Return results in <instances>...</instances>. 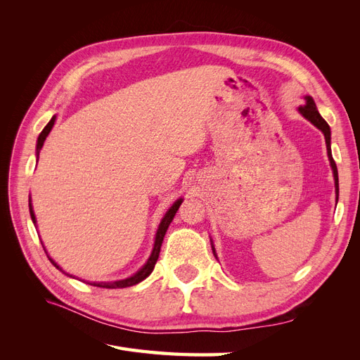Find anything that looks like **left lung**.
<instances>
[{
  "mask_svg": "<svg viewBox=\"0 0 360 360\" xmlns=\"http://www.w3.org/2000/svg\"><path fill=\"white\" fill-rule=\"evenodd\" d=\"M300 114L308 118L309 122L317 126L321 132L324 134V138H326V146H328V156H329V160H330V165H332V169H333V177H335V189H336V200H338V195H340V183H338V169H336V163L332 158V151H330V127L329 124L326 123V120L320 115L317 106H315V102L312 101V97H307V105L304 106H300L299 108ZM213 254H214V249H213Z\"/></svg>",
  "mask_w": 360,
  "mask_h": 360,
  "instance_id": "left-lung-1",
  "label": "left lung"
}]
</instances>
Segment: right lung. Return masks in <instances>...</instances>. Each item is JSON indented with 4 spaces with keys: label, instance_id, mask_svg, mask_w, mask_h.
<instances>
[{
    "label": "right lung",
    "instance_id": "1",
    "mask_svg": "<svg viewBox=\"0 0 360 360\" xmlns=\"http://www.w3.org/2000/svg\"><path fill=\"white\" fill-rule=\"evenodd\" d=\"M53 122H56V117L51 118V122L45 126V129L41 130V134H40L39 138H37V156H39L40 148L43 147V143H45V139H46L48 134L51 132V129H52V126H53ZM180 204H181V198L177 200L176 202H174L171 209L167 212V214L163 216V219H162V222H160V225H159V230H158V233H156V240H155L153 252H151L148 261L144 264L143 269H141L139 271H136V274H135L132 278H127V279H123V281H117V282H99V284H96V282H94V284H91V285H94V287H102V288H126V287H132V285L138 284V282H141V281H144V279L151 274V271H153V269H155V264H156V261H158V258H159V252H160V246H162V242H163V237H165V233H167V230H168V226H169V224H171V221H172V217L176 216ZM30 214H31L32 222L36 224V216H34V212H32L31 202H30ZM49 259H51V258H49ZM51 263H52L53 266H56L58 270H61V269L57 266V263H53L52 259H51ZM61 271H63V270H61Z\"/></svg>",
    "mask_w": 360,
    "mask_h": 360
}]
</instances>
